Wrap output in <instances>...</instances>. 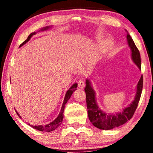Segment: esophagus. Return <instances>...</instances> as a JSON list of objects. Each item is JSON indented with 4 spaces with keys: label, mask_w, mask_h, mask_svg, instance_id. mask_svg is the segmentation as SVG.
I'll return each mask as SVG.
<instances>
[{
    "label": "esophagus",
    "mask_w": 153,
    "mask_h": 153,
    "mask_svg": "<svg viewBox=\"0 0 153 153\" xmlns=\"http://www.w3.org/2000/svg\"><path fill=\"white\" fill-rule=\"evenodd\" d=\"M77 83H78V87H79V88H84L85 86V82H84V80L83 79H79L78 80V82H77Z\"/></svg>",
    "instance_id": "obj_1"
}]
</instances>
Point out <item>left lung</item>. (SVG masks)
Here are the masks:
<instances>
[{
	"label": "left lung",
	"mask_w": 153,
	"mask_h": 153,
	"mask_svg": "<svg viewBox=\"0 0 153 153\" xmlns=\"http://www.w3.org/2000/svg\"><path fill=\"white\" fill-rule=\"evenodd\" d=\"M128 45L131 49V57L135 64L141 70V62L140 53L138 48L136 47L134 41L130 35H127ZM143 79L141 76L140 79L137 83V93H136L135 100L126 108L123 109V111L116 114H110L103 112L100 110L95 100V94L91 86L90 82L86 80V86L85 87V92L86 93V102L87 107V113L90 122L94 126L100 129H112L124 124L128 120H130L136 110L138 106V103L141 98Z\"/></svg>",
	"instance_id": "8db88e82"
}]
</instances>
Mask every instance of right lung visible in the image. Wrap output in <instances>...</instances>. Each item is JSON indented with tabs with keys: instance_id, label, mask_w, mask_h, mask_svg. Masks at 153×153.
<instances>
[{
	"instance_id": "add662e5",
	"label": "right lung",
	"mask_w": 153,
	"mask_h": 153,
	"mask_svg": "<svg viewBox=\"0 0 153 153\" xmlns=\"http://www.w3.org/2000/svg\"><path fill=\"white\" fill-rule=\"evenodd\" d=\"M49 28V27H43L42 29V31L43 30H47V29ZM35 32L34 33H31L30 35H29L27 39L25 41H24V43H22L20 46L19 47H22V45H24L25 43H27V42L30 39V38L31 37V36H33V35H35ZM77 87V83H74V85L71 86L70 88L69 89V90L67 91L66 95H65V98H64V102H63V105L62 106V108H61V110L59 113V114H58L57 118L55 119L53 122H51L50 123H48V124H47L45 126H31L30 125L31 127L32 128H33L35 129H37L39 131H47V132H49V131H52L54 130L55 129H56L58 126H59L62 123L63 121V118H64V114H63V112H64V107L65 105H66V102H68V100L70 99L71 95H72L73 92L74 91L76 90V87ZM16 113H17V114L19 116V118H21V116L18 114V113L17 112V111L16 110Z\"/></svg>"
}]
</instances>
